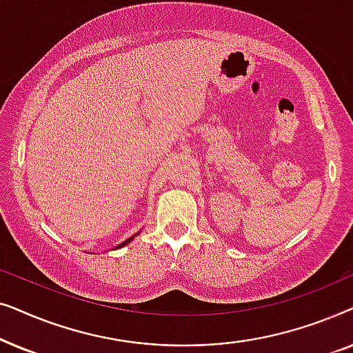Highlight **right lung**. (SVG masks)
Masks as SVG:
<instances>
[{
	"label": "right lung",
	"mask_w": 353,
	"mask_h": 353,
	"mask_svg": "<svg viewBox=\"0 0 353 353\" xmlns=\"http://www.w3.org/2000/svg\"><path fill=\"white\" fill-rule=\"evenodd\" d=\"M134 236H137V234H134ZM134 236H132V238H128L127 241H123V243H122V244H119V245H117V248L120 249V248H123V245H127V244L130 243V241H133V238H134Z\"/></svg>",
	"instance_id": "1"
}]
</instances>
